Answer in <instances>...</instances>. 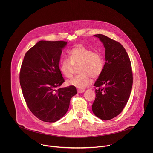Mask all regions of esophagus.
Wrapping results in <instances>:
<instances>
[{"mask_svg":"<svg viewBox=\"0 0 153 153\" xmlns=\"http://www.w3.org/2000/svg\"><path fill=\"white\" fill-rule=\"evenodd\" d=\"M77 91L78 93H83L85 91L84 89H78Z\"/></svg>","mask_w":153,"mask_h":153,"instance_id":"1","label":"esophagus"}]
</instances>
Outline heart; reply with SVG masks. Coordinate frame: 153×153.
I'll return each mask as SVG.
<instances>
[{"mask_svg": "<svg viewBox=\"0 0 153 153\" xmlns=\"http://www.w3.org/2000/svg\"><path fill=\"white\" fill-rule=\"evenodd\" d=\"M69 58L63 59L59 65L61 74L66 78L72 77L75 66L78 65L79 74L68 81L67 84L78 88L87 87L91 83V77L97 78L102 74L104 61L102 55L82 45H78L69 52Z\"/></svg>", "mask_w": 153, "mask_h": 153, "instance_id": "heart-1", "label": "heart"}]
</instances>
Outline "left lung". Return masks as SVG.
I'll return each mask as SVG.
<instances>
[{"label":"left lung","instance_id":"8db88e82","mask_svg":"<svg viewBox=\"0 0 153 153\" xmlns=\"http://www.w3.org/2000/svg\"><path fill=\"white\" fill-rule=\"evenodd\" d=\"M94 36L105 48V63L94 84L96 97L92 109L97 117L107 121L119 115L128 101L133 82L131 61L120 43L104 35Z\"/></svg>","mask_w":153,"mask_h":153}]
</instances>
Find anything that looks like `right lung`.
Segmentation results:
<instances>
[{"mask_svg":"<svg viewBox=\"0 0 153 153\" xmlns=\"http://www.w3.org/2000/svg\"><path fill=\"white\" fill-rule=\"evenodd\" d=\"M65 41H41L25 54L19 74L20 84L27 107L39 120L54 123L68 111L74 86L59 87L65 80L59 63Z\"/></svg>","mask_w":153,"mask_h":153,"instance_id":"obj_1","label":"right lung"}]
</instances>
